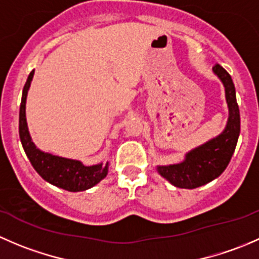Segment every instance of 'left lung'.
Listing matches in <instances>:
<instances>
[{"label": "left lung", "mask_w": 259, "mask_h": 259, "mask_svg": "<svg viewBox=\"0 0 259 259\" xmlns=\"http://www.w3.org/2000/svg\"><path fill=\"white\" fill-rule=\"evenodd\" d=\"M213 72L222 81L228 105V120L223 132L204 144L185 154L180 163L158 165L156 170L171 185L184 189H194L217 179L228 166L236 150L241 132V116L237 104L236 88L231 75L217 64Z\"/></svg>", "instance_id": "1"}]
</instances>
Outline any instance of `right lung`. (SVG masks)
<instances>
[{"mask_svg": "<svg viewBox=\"0 0 259 259\" xmlns=\"http://www.w3.org/2000/svg\"><path fill=\"white\" fill-rule=\"evenodd\" d=\"M33 74H35V70L30 72L27 81L23 86L20 105L18 132H20V139L23 150L38 176L50 184L69 190V192H82V190L90 189L108 176L109 161H106V164L99 163L89 166L83 165L76 159L62 158V156L42 151L32 142V138L28 132L27 120H26V100H27V94Z\"/></svg>", "mask_w": 259, "mask_h": 259, "instance_id": "obj_1", "label": "right lung"}]
</instances>
